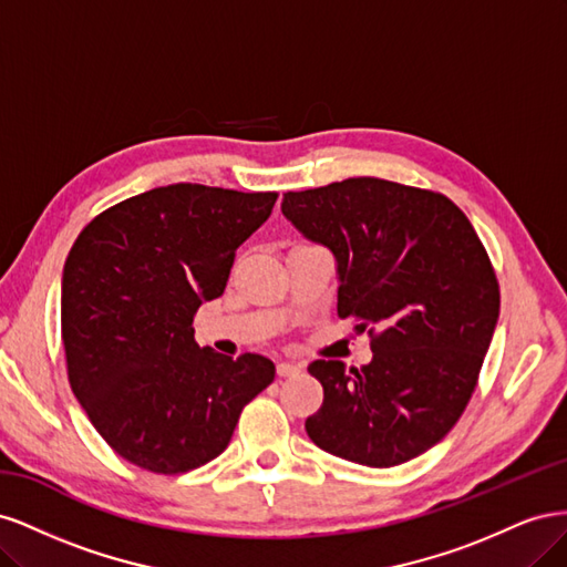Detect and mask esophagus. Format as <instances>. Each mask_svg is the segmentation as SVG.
<instances>
[{"mask_svg":"<svg viewBox=\"0 0 567 567\" xmlns=\"http://www.w3.org/2000/svg\"><path fill=\"white\" fill-rule=\"evenodd\" d=\"M277 373H279V375H296V373H300V364H293V362H281V364L277 367Z\"/></svg>","mask_w":567,"mask_h":567,"instance_id":"1","label":"esophagus"}]
</instances>
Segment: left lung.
<instances>
[{
    "label": "left lung",
    "instance_id": "obj_1",
    "mask_svg": "<svg viewBox=\"0 0 567 567\" xmlns=\"http://www.w3.org/2000/svg\"><path fill=\"white\" fill-rule=\"evenodd\" d=\"M281 213L338 262V317L369 331L373 359L307 371L323 404L310 440L371 468L414 458L447 435L477 385L499 319V281L456 205L427 188L352 177L284 194Z\"/></svg>",
    "mask_w": 567,
    "mask_h": 567
}]
</instances>
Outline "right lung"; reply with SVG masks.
Masks as SVG:
<instances>
[{"instance_id": "right-lung-1", "label": "right lung", "mask_w": 567, "mask_h": 567, "mask_svg": "<svg viewBox=\"0 0 567 567\" xmlns=\"http://www.w3.org/2000/svg\"><path fill=\"white\" fill-rule=\"evenodd\" d=\"M279 194L169 184L96 215L65 257L68 381L111 450L151 473L194 471L227 450L271 359L198 348V307L225 293L236 248Z\"/></svg>"}]
</instances>
